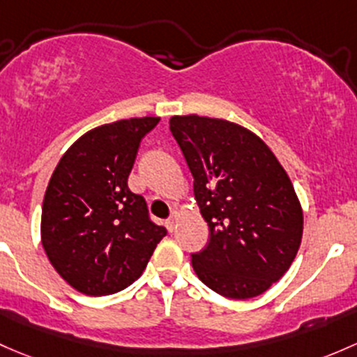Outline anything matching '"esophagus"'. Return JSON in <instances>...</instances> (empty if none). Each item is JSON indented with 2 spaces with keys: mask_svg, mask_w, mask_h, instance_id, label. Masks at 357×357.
<instances>
[{
  "mask_svg": "<svg viewBox=\"0 0 357 357\" xmlns=\"http://www.w3.org/2000/svg\"><path fill=\"white\" fill-rule=\"evenodd\" d=\"M178 220H179V212H176V210H172L171 212V217L166 220V227L167 231H176V227H178Z\"/></svg>",
  "mask_w": 357,
  "mask_h": 357,
  "instance_id": "esophagus-1",
  "label": "esophagus"
}]
</instances>
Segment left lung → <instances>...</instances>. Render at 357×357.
Returning <instances> with one entry per match:
<instances>
[{"mask_svg": "<svg viewBox=\"0 0 357 357\" xmlns=\"http://www.w3.org/2000/svg\"><path fill=\"white\" fill-rule=\"evenodd\" d=\"M169 128L191 174L208 245L191 255L217 294L250 299L287 272L303 238V208L268 145L245 126L207 116H172Z\"/></svg>", "mask_w": 357, "mask_h": 357, "instance_id": "1", "label": "left lung"}]
</instances>
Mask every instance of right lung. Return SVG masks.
<instances>
[{
	"mask_svg": "<svg viewBox=\"0 0 357 357\" xmlns=\"http://www.w3.org/2000/svg\"><path fill=\"white\" fill-rule=\"evenodd\" d=\"M160 118L119 119L82 135L52 172L40 239L56 272L87 296L123 291L147 267L166 227L128 188L140 142Z\"/></svg>",
	"mask_w": 357,
	"mask_h": 357,
	"instance_id": "1",
	"label": "right lung"
}]
</instances>
